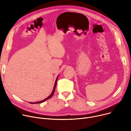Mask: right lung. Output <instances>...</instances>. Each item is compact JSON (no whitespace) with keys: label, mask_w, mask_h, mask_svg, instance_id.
<instances>
[{"label":"right lung","mask_w":131,"mask_h":131,"mask_svg":"<svg viewBox=\"0 0 131 131\" xmlns=\"http://www.w3.org/2000/svg\"><path fill=\"white\" fill-rule=\"evenodd\" d=\"M58 77H57V80H56V81H55V84H54V88H53V91H52V93L51 94V95L49 96V97H48L47 99H46L45 100H43V101H40V102H35V103H29L30 104H40V103H43V102H45V101H46V100H48V99H50L52 96V95H53V94H54V91H55V86H56V84H57V81H58Z\"/></svg>","instance_id":"1"}]
</instances>
